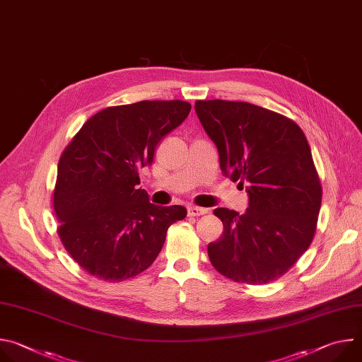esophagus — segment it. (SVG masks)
<instances>
[{
	"label": "esophagus",
	"mask_w": 362,
	"mask_h": 362,
	"mask_svg": "<svg viewBox=\"0 0 362 362\" xmlns=\"http://www.w3.org/2000/svg\"><path fill=\"white\" fill-rule=\"evenodd\" d=\"M208 212H209V209L199 208V206H189V208H187V215L189 216H202V215H206Z\"/></svg>",
	"instance_id": "obj_1"
}]
</instances>
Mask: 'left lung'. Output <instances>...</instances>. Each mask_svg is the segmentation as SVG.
I'll list each match as a JSON object with an SVG mask.
<instances>
[{
    "label": "left lung",
    "instance_id": "obj_1",
    "mask_svg": "<svg viewBox=\"0 0 362 362\" xmlns=\"http://www.w3.org/2000/svg\"><path fill=\"white\" fill-rule=\"evenodd\" d=\"M194 110L218 147L222 173L249 196L243 215L214 211L223 233L208 245L209 259L235 282H272L295 265L317 230L322 187L311 147L293 120L246 101L197 100Z\"/></svg>",
    "mask_w": 362,
    "mask_h": 362
}]
</instances>
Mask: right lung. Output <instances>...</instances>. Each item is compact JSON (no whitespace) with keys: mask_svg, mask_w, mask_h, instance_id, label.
<instances>
[{"mask_svg":"<svg viewBox=\"0 0 362 362\" xmlns=\"http://www.w3.org/2000/svg\"><path fill=\"white\" fill-rule=\"evenodd\" d=\"M182 100H143L103 109L64 148L54 187L59 236L90 275L122 282L146 271L160 253L183 206H156L140 189L159 141L189 116Z\"/></svg>","mask_w":362,"mask_h":362,"instance_id":"add662e5","label":"right lung"}]
</instances>
